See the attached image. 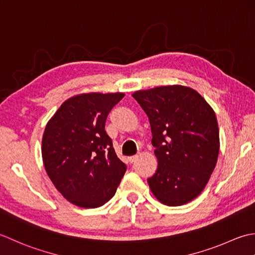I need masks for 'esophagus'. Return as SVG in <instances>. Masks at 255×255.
Listing matches in <instances>:
<instances>
[{
	"instance_id": "obj_1",
	"label": "esophagus",
	"mask_w": 255,
	"mask_h": 255,
	"mask_svg": "<svg viewBox=\"0 0 255 255\" xmlns=\"http://www.w3.org/2000/svg\"><path fill=\"white\" fill-rule=\"evenodd\" d=\"M137 155H133V156H129L128 157V162L129 163H133V162H135V160H136L137 159Z\"/></svg>"
}]
</instances>
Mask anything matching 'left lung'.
I'll return each instance as SVG.
<instances>
[{
    "label": "left lung",
    "instance_id": "left-lung-1",
    "mask_svg": "<svg viewBox=\"0 0 255 255\" xmlns=\"http://www.w3.org/2000/svg\"><path fill=\"white\" fill-rule=\"evenodd\" d=\"M147 114L158 167L148 185L167 206H181L198 196L219 154V128L214 110L188 87L165 86L133 93Z\"/></svg>",
    "mask_w": 255,
    "mask_h": 255
}]
</instances>
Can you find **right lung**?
<instances>
[{
    "instance_id": "add662e5",
    "label": "right lung",
    "mask_w": 255,
    "mask_h": 255,
    "mask_svg": "<svg viewBox=\"0 0 255 255\" xmlns=\"http://www.w3.org/2000/svg\"><path fill=\"white\" fill-rule=\"evenodd\" d=\"M123 93H86L65 101L46 126L41 155L50 180L71 204L105 205L127 171L117 156L106 121Z\"/></svg>"
}]
</instances>
